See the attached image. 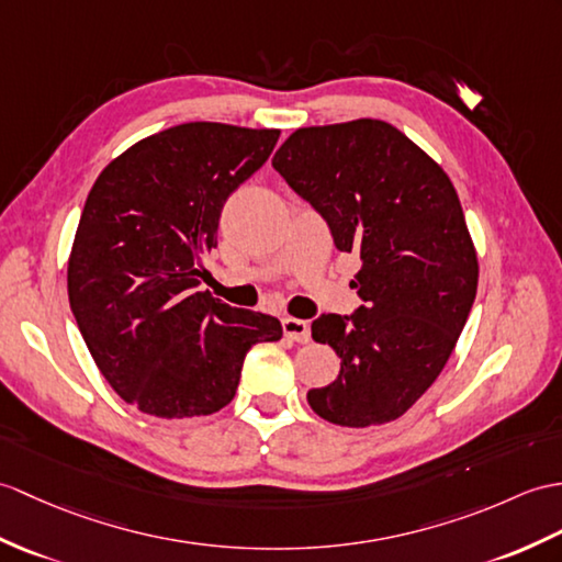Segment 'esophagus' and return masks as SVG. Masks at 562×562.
Wrapping results in <instances>:
<instances>
[{"label":"esophagus","instance_id":"esophagus-1","mask_svg":"<svg viewBox=\"0 0 562 562\" xmlns=\"http://www.w3.org/2000/svg\"><path fill=\"white\" fill-rule=\"evenodd\" d=\"M282 330L284 337L292 342H308L311 340V330H308V323L302 318H282Z\"/></svg>","mask_w":562,"mask_h":562}]
</instances>
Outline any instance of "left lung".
Instances as JSON below:
<instances>
[{
	"mask_svg": "<svg viewBox=\"0 0 562 562\" xmlns=\"http://www.w3.org/2000/svg\"><path fill=\"white\" fill-rule=\"evenodd\" d=\"M272 167L325 220L335 249L361 260L351 286L363 304L311 323L340 357L335 381L308 390L311 409L349 428L395 422L440 375L476 296L458 191L381 120L299 128Z\"/></svg>",
	"mask_w": 562,
	"mask_h": 562,
	"instance_id": "obj_1",
	"label": "left lung"
}]
</instances>
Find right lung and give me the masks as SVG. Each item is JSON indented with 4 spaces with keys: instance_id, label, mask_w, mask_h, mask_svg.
<instances>
[{
    "instance_id": "1",
    "label": "right lung",
    "mask_w": 562,
    "mask_h": 562,
    "mask_svg": "<svg viewBox=\"0 0 562 562\" xmlns=\"http://www.w3.org/2000/svg\"><path fill=\"white\" fill-rule=\"evenodd\" d=\"M278 138V128L179 124L138 140L90 189L69 258V304L104 381L140 412H220L237 393L246 351L282 337L268 313L199 292L222 205Z\"/></svg>"
}]
</instances>
